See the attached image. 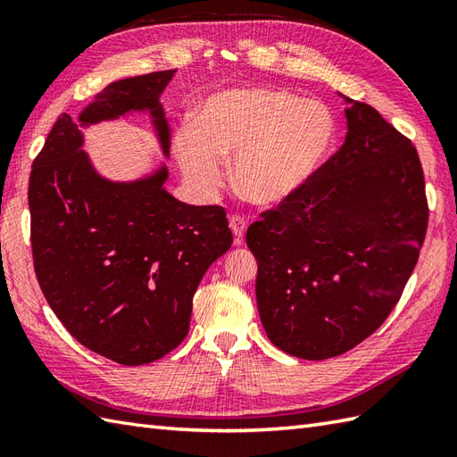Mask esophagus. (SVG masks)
Returning <instances> with one entry per match:
<instances>
[{
  "label": "esophagus",
  "mask_w": 457,
  "mask_h": 457,
  "mask_svg": "<svg viewBox=\"0 0 457 457\" xmlns=\"http://www.w3.org/2000/svg\"><path fill=\"white\" fill-rule=\"evenodd\" d=\"M229 228H231V231H234L236 245H239L241 241H244V236H245L247 220H245L244 216H231V218H229Z\"/></svg>",
  "instance_id": "obj_1"
}]
</instances>
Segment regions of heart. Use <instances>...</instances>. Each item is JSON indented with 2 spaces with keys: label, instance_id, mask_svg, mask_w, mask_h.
Masks as SVG:
<instances>
[{
  "label": "heart",
  "instance_id": "b5f03b06",
  "mask_svg": "<svg viewBox=\"0 0 457 457\" xmlns=\"http://www.w3.org/2000/svg\"><path fill=\"white\" fill-rule=\"evenodd\" d=\"M334 112L318 100L270 88H237L210 96L194 121L174 133L184 177L202 196L216 194L234 161L237 192L257 206H277L312 180L334 151Z\"/></svg>",
  "mask_w": 457,
  "mask_h": 457
}]
</instances>
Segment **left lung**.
<instances>
[{"instance_id":"1","label":"left lung","mask_w":457,"mask_h":457,"mask_svg":"<svg viewBox=\"0 0 457 457\" xmlns=\"http://www.w3.org/2000/svg\"><path fill=\"white\" fill-rule=\"evenodd\" d=\"M347 102L345 143L245 236L261 324L278 349L310 361L349 352L385 322L428 228L412 141L371 105Z\"/></svg>"}]
</instances>
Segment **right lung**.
I'll list each match as a JSON object with an SVG mask.
<instances>
[{"instance_id": "add662e5", "label": "right lung", "mask_w": 457, "mask_h": 457, "mask_svg": "<svg viewBox=\"0 0 457 457\" xmlns=\"http://www.w3.org/2000/svg\"><path fill=\"white\" fill-rule=\"evenodd\" d=\"M172 74L112 82L79 121L62 113L29 179L33 265L46 303L82 345L121 365L157 361L187 337L194 293L234 241L221 206H188L162 188L167 169L110 182L80 149L79 125L149 110L169 154L159 96Z\"/></svg>"}]
</instances>
